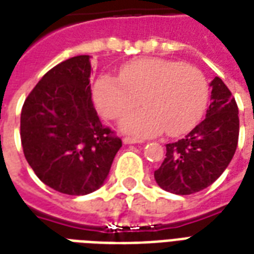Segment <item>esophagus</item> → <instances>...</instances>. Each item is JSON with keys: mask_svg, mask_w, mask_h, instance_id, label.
Wrapping results in <instances>:
<instances>
[{"mask_svg": "<svg viewBox=\"0 0 254 254\" xmlns=\"http://www.w3.org/2000/svg\"><path fill=\"white\" fill-rule=\"evenodd\" d=\"M125 144H137V142H142L141 140H137V138H132V137H125L124 138Z\"/></svg>", "mask_w": 254, "mask_h": 254, "instance_id": "obj_1", "label": "esophagus"}]
</instances>
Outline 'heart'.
<instances>
[{
  "mask_svg": "<svg viewBox=\"0 0 254 254\" xmlns=\"http://www.w3.org/2000/svg\"><path fill=\"white\" fill-rule=\"evenodd\" d=\"M95 102L109 120L127 116L121 129L136 137L155 136L165 129L178 136L196 125L208 98L207 80L202 71L175 60L146 58L122 67L120 78L101 76L94 89Z\"/></svg>",
  "mask_w": 254,
  "mask_h": 254,
  "instance_id": "1",
  "label": "heart"
}]
</instances>
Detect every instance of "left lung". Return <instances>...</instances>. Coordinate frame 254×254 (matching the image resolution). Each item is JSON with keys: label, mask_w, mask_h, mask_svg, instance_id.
Segmentation results:
<instances>
[{"label": "left lung", "mask_w": 254, "mask_h": 254, "mask_svg": "<svg viewBox=\"0 0 254 254\" xmlns=\"http://www.w3.org/2000/svg\"><path fill=\"white\" fill-rule=\"evenodd\" d=\"M210 86L211 103L206 118L178 141L167 144L155 180L161 189L190 195L206 189L222 175L237 149L240 120L236 99L221 78Z\"/></svg>", "instance_id": "obj_1"}]
</instances>
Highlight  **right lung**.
Here are the masks:
<instances>
[{"label":"right lung","instance_id":"obj_1","mask_svg":"<svg viewBox=\"0 0 254 254\" xmlns=\"http://www.w3.org/2000/svg\"><path fill=\"white\" fill-rule=\"evenodd\" d=\"M91 56L51 68L24 102L20 136L37 178L67 195H86L108 178L120 137L102 125L91 99Z\"/></svg>","mask_w":254,"mask_h":254}]
</instances>
